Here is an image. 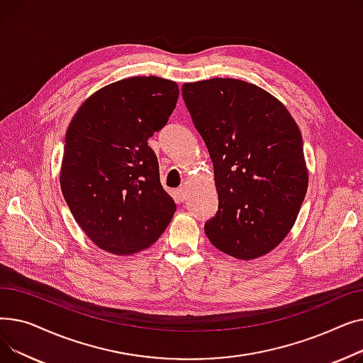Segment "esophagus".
Returning a JSON list of instances; mask_svg holds the SVG:
<instances>
[{"instance_id":"esophagus-1","label":"esophagus","mask_w":363,"mask_h":363,"mask_svg":"<svg viewBox=\"0 0 363 363\" xmlns=\"http://www.w3.org/2000/svg\"><path fill=\"white\" fill-rule=\"evenodd\" d=\"M177 197H178V200L185 201V199H186V188L185 186H181L177 189Z\"/></svg>"}]
</instances>
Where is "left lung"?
Listing matches in <instances>:
<instances>
[{
	"mask_svg": "<svg viewBox=\"0 0 363 363\" xmlns=\"http://www.w3.org/2000/svg\"><path fill=\"white\" fill-rule=\"evenodd\" d=\"M182 97L213 163L219 207L204 223L208 241L241 260L269 253L308 191L296 121L272 94L240 79L184 84Z\"/></svg>",
	"mask_w": 363,
	"mask_h": 363,
	"instance_id": "obj_1",
	"label": "left lung"
}]
</instances>
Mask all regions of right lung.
<instances>
[{"label": "right lung", "mask_w": 363, "mask_h": 363, "mask_svg": "<svg viewBox=\"0 0 363 363\" xmlns=\"http://www.w3.org/2000/svg\"><path fill=\"white\" fill-rule=\"evenodd\" d=\"M178 95L177 82L133 76L94 92L67 128L62 193L82 231L108 253L148 249L174 218L148 138L167 123Z\"/></svg>", "instance_id": "1"}]
</instances>
